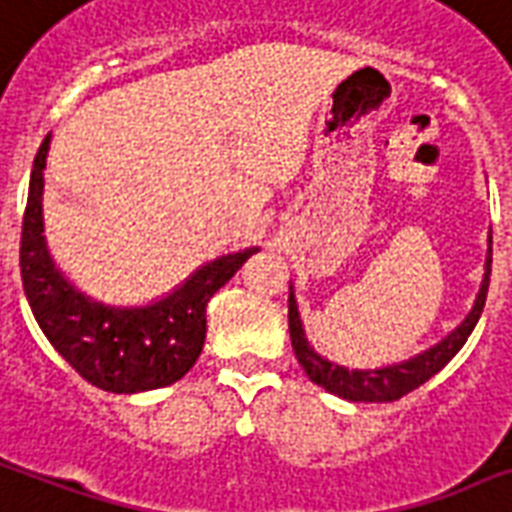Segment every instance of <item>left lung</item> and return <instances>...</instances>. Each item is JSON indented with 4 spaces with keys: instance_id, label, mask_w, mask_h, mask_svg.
Masks as SVG:
<instances>
[{
    "instance_id": "1",
    "label": "left lung",
    "mask_w": 512,
    "mask_h": 512,
    "mask_svg": "<svg viewBox=\"0 0 512 512\" xmlns=\"http://www.w3.org/2000/svg\"><path fill=\"white\" fill-rule=\"evenodd\" d=\"M491 252V249H489ZM489 276H491V257L486 260V276H483L481 292L475 298L473 311L467 314L462 325L456 327L454 333L443 338L438 346H432L429 351L413 357L408 362H400V365H392V368L381 370H346L341 365H333V362L322 360L319 354H314V349L306 343V335H303V327H300L298 306H295V298L290 295V338L292 349H295V357L303 365V370L308 373V378L319 384L327 392L343 397V400H351V403H392V400H400L403 395L413 392L416 386H421L424 381L440 373L446 368L448 362L454 360V354L464 346V341L470 338L473 327L478 325L481 319V311L486 306V292H489Z\"/></svg>"
}]
</instances>
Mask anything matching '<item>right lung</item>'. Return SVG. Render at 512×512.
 <instances>
[{"label": "right lung", "instance_id": "add662e5", "mask_svg": "<svg viewBox=\"0 0 512 512\" xmlns=\"http://www.w3.org/2000/svg\"><path fill=\"white\" fill-rule=\"evenodd\" d=\"M50 136L31 169L21 233V279L31 314L56 351L104 392L169 386L193 368L206 338V303L257 249L204 265L174 295L147 308H107L74 292L42 239V169Z\"/></svg>", "mask_w": 512, "mask_h": 512}]
</instances>
